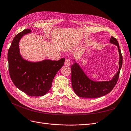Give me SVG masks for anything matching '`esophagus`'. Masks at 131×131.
I'll use <instances>...</instances> for the list:
<instances>
[{
  "instance_id": "1",
  "label": "esophagus",
  "mask_w": 131,
  "mask_h": 131,
  "mask_svg": "<svg viewBox=\"0 0 131 131\" xmlns=\"http://www.w3.org/2000/svg\"><path fill=\"white\" fill-rule=\"evenodd\" d=\"M65 65L66 66H70L71 65V60L69 59H67L65 60Z\"/></svg>"
}]
</instances>
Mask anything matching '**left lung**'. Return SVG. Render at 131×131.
<instances>
[{
	"label": "left lung",
	"mask_w": 131,
	"mask_h": 131,
	"mask_svg": "<svg viewBox=\"0 0 131 131\" xmlns=\"http://www.w3.org/2000/svg\"><path fill=\"white\" fill-rule=\"evenodd\" d=\"M110 42L118 48L119 56L118 71L109 81L96 82L89 79L80 66L74 62L71 66V82L73 91L78 96L86 98H99L110 93L116 84L122 65V55L117 39L111 37Z\"/></svg>",
	"instance_id": "1"
}]
</instances>
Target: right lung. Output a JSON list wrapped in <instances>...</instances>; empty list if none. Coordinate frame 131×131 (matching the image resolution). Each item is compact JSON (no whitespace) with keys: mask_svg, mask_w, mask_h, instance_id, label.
<instances>
[{"mask_svg":"<svg viewBox=\"0 0 131 131\" xmlns=\"http://www.w3.org/2000/svg\"><path fill=\"white\" fill-rule=\"evenodd\" d=\"M31 32V29H25L14 38L7 54L9 74L15 85L26 94L43 96L50 90L54 78L64 64L65 59L44 60L39 62L24 59L20 53L18 43L22 36Z\"/></svg>","mask_w":131,"mask_h":131,"instance_id":"obj_1","label":"right lung"}]
</instances>
